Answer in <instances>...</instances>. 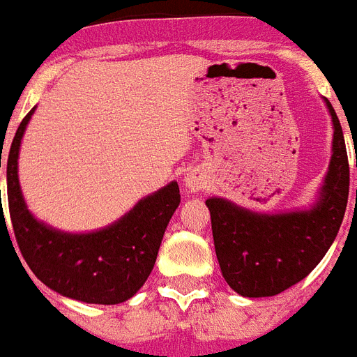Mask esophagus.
Wrapping results in <instances>:
<instances>
[{"label": "esophagus", "instance_id": "34e87169", "mask_svg": "<svg viewBox=\"0 0 357 357\" xmlns=\"http://www.w3.org/2000/svg\"><path fill=\"white\" fill-rule=\"evenodd\" d=\"M183 185L189 192H200V190L207 185V179L204 178L202 172H198V170H190V172L185 174Z\"/></svg>", "mask_w": 357, "mask_h": 357}]
</instances>
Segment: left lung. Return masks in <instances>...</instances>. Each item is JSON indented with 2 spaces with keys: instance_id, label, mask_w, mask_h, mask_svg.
I'll use <instances>...</instances> for the list:
<instances>
[{
  "instance_id": "1",
  "label": "left lung",
  "mask_w": 357,
  "mask_h": 357,
  "mask_svg": "<svg viewBox=\"0 0 357 357\" xmlns=\"http://www.w3.org/2000/svg\"><path fill=\"white\" fill-rule=\"evenodd\" d=\"M332 116V159L307 209L259 213L211 196L213 241L224 280L246 298L274 296L304 280L326 255L343 222L349 202L350 170L341 123Z\"/></svg>"
}]
</instances>
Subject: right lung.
<instances>
[{
  "label": "right lung",
  "instance_id": "obj_1",
  "mask_svg": "<svg viewBox=\"0 0 357 357\" xmlns=\"http://www.w3.org/2000/svg\"><path fill=\"white\" fill-rule=\"evenodd\" d=\"M35 109L20 123L7 157L8 213L20 252L55 293L86 304H122L137 294L155 265L165 229L181 200L178 183L144 196L119 220L94 231L70 234L42 222L29 211L18 179L20 146ZM0 224H5L3 211Z\"/></svg>",
  "mask_w": 357,
  "mask_h": 357
}]
</instances>
